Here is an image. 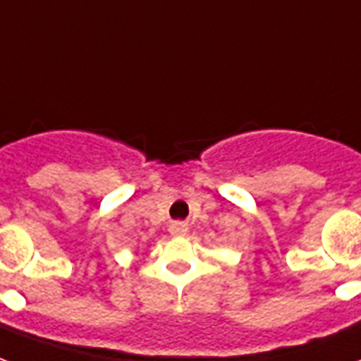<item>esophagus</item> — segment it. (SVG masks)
Masks as SVG:
<instances>
[{
  "label": "esophagus",
  "mask_w": 361,
  "mask_h": 361,
  "mask_svg": "<svg viewBox=\"0 0 361 361\" xmlns=\"http://www.w3.org/2000/svg\"><path fill=\"white\" fill-rule=\"evenodd\" d=\"M187 231H189V227L183 221H174V224L170 225V233L174 236H185Z\"/></svg>",
  "instance_id": "obj_1"
}]
</instances>
